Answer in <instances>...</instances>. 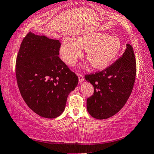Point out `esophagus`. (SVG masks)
<instances>
[{"mask_svg":"<svg viewBox=\"0 0 154 154\" xmlns=\"http://www.w3.org/2000/svg\"><path fill=\"white\" fill-rule=\"evenodd\" d=\"M78 77H79V83H82V82L84 80V77L83 75H82V74L78 75Z\"/></svg>","mask_w":154,"mask_h":154,"instance_id":"34e87169","label":"esophagus"}]
</instances>
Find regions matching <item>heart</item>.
<instances>
[{"instance_id": "b5f03b06", "label": "heart", "mask_w": 154, "mask_h": 154, "mask_svg": "<svg viewBox=\"0 0 154 154\" xmlns=\"http://www.w3.org/2000/svg\"><path fill=\"white\" fill-rule=\"evenodd\" d=\"M121 42L114 36L98 32L80 35L77 40L66 37L62 41L60 54L66 63L73 66L81 57L84 49L94 68L105 69L110 66L120 52Z\"/></svg>"}]
</instances>
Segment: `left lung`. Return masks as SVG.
Listing matches in <instances>:
<instances>
[{
    "mask_svg": "<svg viewBox=\"0 0 154 154\" xmlns=\"http://www.w3.org/2000/svg\"><path fill=\"white\" fill-rule=\"evenodd\" d=\"M136 76V61L133 47L126 45L122 56L105 70L86 75L94 86V95L86 101L90 115L105 119L122 109L131 96Z\"/></svg>",
    "mask_w": 154,
    "mask_h": 154,
    "instance_id": "obj_1",
    "label": "left lung"
}]
</instances>
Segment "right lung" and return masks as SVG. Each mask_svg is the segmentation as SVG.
<instances>
[{"mask_svg": "<svg viewBox=\"0 0 154 154\" xmlns=\"http://www.w3.org/2000/svg\"><path fill=\"white\" fill-rule=\"evenodd\" d=\"M60 43L29 32L21 42L16 60L20 94L29 108L45 118L53 119L64 111L78 77L58 57Z\"/></svg>", "mask_w": 154, "mask_h": 154, "instance_id": "add662e5", "label": "right lung"}]
</instances>
